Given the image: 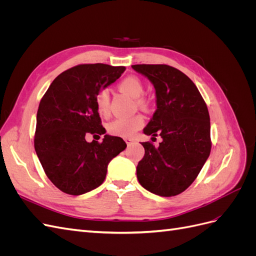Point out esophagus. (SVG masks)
Here are the masks:
<instances>
[{"mask_svg": "<svg viewBox=\"0 0 256 256\" xmlns=\"http://www.w3.org/2000/svg\"><path fill=\"white\" fill-rule=\"evenodd\" d=\"M125 142H126V144H127L128 146H130L131 144H132V143H134V140H131V138H126V140H125Z\"/></svg>", "mask_w": 256, "mask_h": 256, "instance_id": "34e87169", "label": "esophagus"}]
</instances>
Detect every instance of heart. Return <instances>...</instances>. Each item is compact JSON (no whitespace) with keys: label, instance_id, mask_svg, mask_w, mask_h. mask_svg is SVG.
Here are the masks:
<instances>
[{"label":"heart","instance_id":"heart-1","mask_svg":"<svg viewBox=\"0 0 256 256\" xmlns=\"http://www.w3.org/2000/svg\"><path fill=\"white\" fill-rule=\"evenodd\" d=\"M120 88L127 92L131 97L136 98V102L138 108H147L150 102L147 100L143 94L145 92V86L140 78L136 76H129L124 78L120 82ZM96 108L98 112L106 116L110 112V92L108 88H104L100 90L96 98ZM144 125V118L140 114H136L129 118H120L111 122L108 126L109 132L116 136L122 138H131L138 130H140Z\"/></svg>","mask_w":256,"mask_h":256}]
</instances>
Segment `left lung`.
<instances>
[{
  "label": "left lung",
  "instance_id": "obj_1",
  "mask_svg": "<svg viewBox=\"0 0 256 256\" xmlns=\"http://www.w3.org/2000/svg\"><path fill=\"white\" fill-rule=\"evenodd\" d=\"M156 90L157 110L144 134L162 142H143L136 177L143 188L160 196L180 194L194 182L212 150L210 118L196 84L164 64L132 65Z\"/></svg>",
  "mask_w": 256,
  "mask_h": 256
}]
</instances>
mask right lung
Masks as SVG:
<instances>
[{
    "label": "right lung",
    "instance_id": "obj_1",
    "mask_svg": "<svg viewBox=\"0 0 256 256\" xmlns=\"http://www.w3.org/2000/svg\"><path fill=\"white\" fill-rule=\"evenodd\" d=\"M124 66L80 64L53 80L37 111L34 146L46 175L60 191L80 196L99 187L109 162L126 148L118 136L88 143L85 136H102L95 98L118 80Z\"/></svg>",
    "mask_w": 256,
    "mask_h": 256
}]
</instances>
